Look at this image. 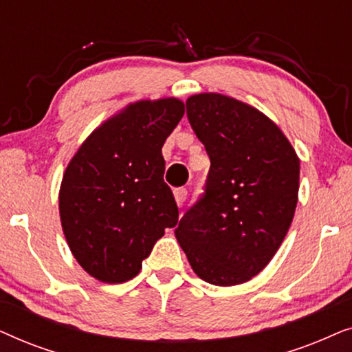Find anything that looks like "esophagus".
Segmentation results:
<instances>
[{
  "label": "esophagus",
  "mask_w": 352,
  "mask_h": 352,
  "mask_svg": "<svg viewBox=\"0 0 352 352\" xmlns=\"http://www.w3.org/2000/svg\"><path fill=\"white\" fill-rule=\"evenodd\" d=\"M173 194H175L177 206H181L182 204H184V200L187 197V189H186V187H177V189H175V192H173Z\"/></svg>",
  "instance_id": "1"
}]
</instances>
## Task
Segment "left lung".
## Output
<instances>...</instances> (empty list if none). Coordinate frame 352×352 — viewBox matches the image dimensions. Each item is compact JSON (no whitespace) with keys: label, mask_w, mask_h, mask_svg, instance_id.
Segmentation results:
<instances>
[{"label":"left lung","mask_w":352,"mask_h":352,"mask_svg":"<svg viewBox=\"0 0 352 352\" xmlns=\"http://www.w3.org/2000/svg\"><path fill=\"white\" fill-rule=\"evenodd\" d=\"M186 109L211 165L176 239L200 278L239 285L267 266L290 229L300 160L277 124L247 104L205 93Z\"/></svg>","instance_id":"left-lung-1"}]
</instances>
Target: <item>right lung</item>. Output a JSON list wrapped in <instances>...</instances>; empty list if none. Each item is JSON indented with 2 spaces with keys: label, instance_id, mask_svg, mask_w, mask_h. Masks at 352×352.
I'll return each mask as SVG.
<instances>
[{
  "label": "right lung",
  "instance_id": "right-lung-1",
  "mask_svg": "<svg viewBox=\"0 0 352 352\" xmlns=\"http://www.w3.org/2000/svg\"><path fill=\"white\" fill-rule=\"evenodd\" d=\"M182 115L179 99L131 104L96 129L67 166L62 229L76 261L98 280L136 277L165 229L177 224L162 147Z\"/></svg>",
  "mask_w": 352,
  "mask_h": 352
}]
</instances>
